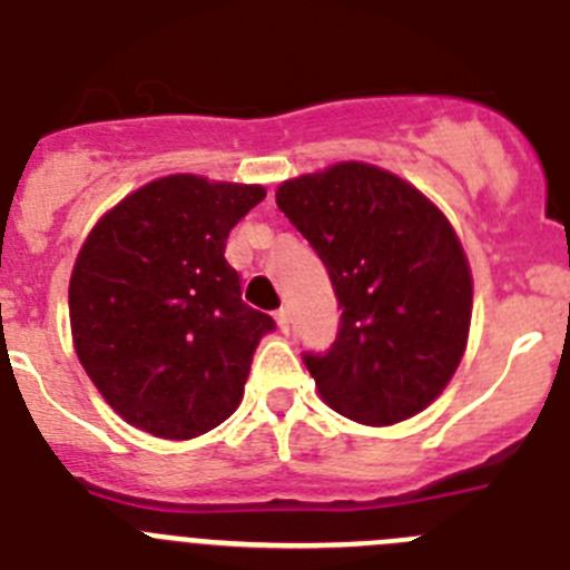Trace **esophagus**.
<instances>
[{
    "label": "esophagus",
    "mask_w": 570,
    "mask_h": 570,
    "mask_svg": "<svg viewBox=\"0 0 570 570\" xmlns=\"http://www.w3.org/2000/svg\"><path fill=\"white\" fill-rule=\"evenodd\" d=\"M274 320H276V325H279L282 334H288V331H291V316H288V311L279 308V311H276V314H274Z\"/></svg>",
    "instance_id": "obj_1"
}]
</instances>
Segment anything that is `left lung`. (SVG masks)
I'll return each instance as SVG.
<instances>
[{
  "mask_svg": "<svg viewBox=\"0 0 570 570\" xmlns=\"http://www.w3.org/2000/svg\"><path fill=\"white\" fill-rule=\"evenodd\" d=\"M276 205L320 254L342 308L328 354H305L322 400L376 428L425 411L465 354L473 308L468 256L445 214L367 163L288 179Z\"/></svg>",
  "mask_w": 570,
  "mask_h": 570,
  "instance_id": "obj_1",
  "label": "left lung"
}]
</instances>
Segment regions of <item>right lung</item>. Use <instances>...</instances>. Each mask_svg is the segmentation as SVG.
Segmentation results:
<instances>
[{
  "label": "right lung",
  "instance_id": "1",
  "mask_svg": "<svg viewBox=\"0 0 570 570\" xmlns=\"http://www.w3.org/2000/svg\"><path fill=\"white\" fill-rule=\"evenodd\" d=\"M262 185L174 174L94 225L70 274L73 347L116 414L163 440L228 420L274 320L242 302L225 259L230 228Z\"/></svg>",
  "mask_w": 570,
  "mask_h": 570
}]
</instances>
